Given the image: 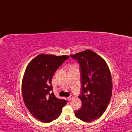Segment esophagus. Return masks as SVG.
Returning a JSON list of instances; mask_svg holds the SVG:
<instances>
[{
	"instance_id": "1",
	"label": "esophagus",
	"mask_w": 132,
	"mask_h": 132,
	"mask_svg": "<svg viewBox=\"0 0 132 132\" xmlns=\"http://www.w3.org/2000/svg\"><path fill=\"white\" fill-rule=\"evenodd\" d=\"M72 99H73V97H72V96H70V97H69L68 98V100L69 101H71V100H72Z\"/></svg>"
}]
</instances>
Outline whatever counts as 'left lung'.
I'll return each instance as SVG.
<instances>
[{"label":"left lung","mask_w":132,"mask_h":132,"mask_svg":"<svg viewBox=\"0 0 132 132\" xmlns=\"http://www.w3.org/2000/svg\"><path fill=\"white\" fill-rule=\"evenodd\" d=\"M80 66L82 105L75 112L78 119L91 122L103 115L112 95V79L107 63L93 51L86 50L70 55Z\"/></svg>","instance_id":"1"}]
</instances>
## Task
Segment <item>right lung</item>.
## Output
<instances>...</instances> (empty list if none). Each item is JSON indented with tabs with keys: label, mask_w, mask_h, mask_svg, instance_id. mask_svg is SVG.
<instances>
[{
	"label": "right lung",
	"mask_w": 132,
	"mask_h": 132,
	"mask_svg": "<svg viewBox=\"0 0 132 132\" xmlns=\"http://www.w3.org/2000/svg\"><path fill=\"white\" fill-rule=\"evenodd\" d=\"M69 57L41 54L29 63L22 82L23 102L32 116L43 123L59 117L67 101L55 97L51 85L55 72Z\"/></svg>",
	"instance_id": "obj_1"
}]
</instances>
